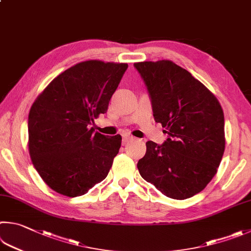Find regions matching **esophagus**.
I'll return each instance as SVG.
<instances>
[{
  "instance_id": "esophagus-1",
  "label": "esophagus",
  "mask_w": 251,
  "mask_h": 251,
  "mask_svg": "<svg viewBox=\"0 0 251 251\" xmlns=\"http://www.w3.org/2000/svg\"><path fill=\"white\" fill-rule=\"evenodd\" d=\"M122 137H123V141H124V143H127V141L134 139L133 136H131V135L128 134V133H123V134H122Z\"/></svg>"
}]
</instances>
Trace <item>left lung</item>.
<instances>
[{
	"instance_id": "left-lung-1",
	"label": "left lung",
	"mask_w": 251,
	"mask_h": 251,
	"mask_svg": "<svg viewBox=\"0 0 251 251\" xmlns=\"http://www.w3.org/2000/svg\"><path fill=\"white\" fill-rule=\"evenodd\" d=\"M144 80L154 121L168 138L149 140L137 163L140 176L168 198L185 200L216 175L225 150L224 113L201 82L170 60L134 63Z\"/></svg>"
}]
</instances>
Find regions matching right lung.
I'll use <instances>...</instances> for the list:
<instances>
[{
	"mask_svg": "<svg viewBox=\"0 0 251 251\" xmlns=\"http://www.w3.org/2000/svg\"><path fill=\"white\" fill-rule=\"evenodd\" d=\"M127 63L80 62L54 78L28 115V148L35 169L53 191L70 198L88 193L108 175L121 135L94 133V118L108 102Z\"/></svg>",
	"mask_w": 251,
	"mask_h": 251,
	"instance_id": "obj_1",
	"label": "right lung"
}]
</instances>
